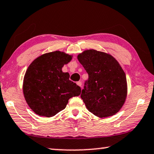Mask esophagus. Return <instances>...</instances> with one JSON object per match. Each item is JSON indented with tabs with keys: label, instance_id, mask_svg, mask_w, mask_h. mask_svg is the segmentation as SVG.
<instances>
[{
	"label": "esophagus",
	"instance_id": "obj_1",
	"mask_svg": "<svg viewBox=\"0 0 154 154\" xmlns=\"http://www.w3.org/2000/svg\"><path fill=\"white\" fill-rule=\"evenodd\" d=\"M77 85H79V86H80V87H82V82L81 81L77 82Z\"/></svg>",
	"mask_w": 154,
	"mask_h": 154
}]
</instances>
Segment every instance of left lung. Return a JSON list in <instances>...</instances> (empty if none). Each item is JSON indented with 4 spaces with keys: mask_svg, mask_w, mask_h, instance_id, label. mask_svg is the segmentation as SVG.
Here are the masks:
<instances>
[{
    "mask_svg": "<svg viewBox=\"0 0 154 154\" xmlns=\"http://www.w3.org/2000/svg\"><path fill=\"white\" fill-rule=\"evenodd\" d=\"M89 75L80 97L89 112L100 118L116 113L125 103L126 75L118 61L109 54L89 49L78 56Z\"/></svg>",
    "mask_w": 154,
    "mask_h": 154,
    "instance_id": "8db88e82",
    "label": "left lung"
}]
</instances>
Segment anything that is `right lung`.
Listing matches in <instances>:
<instances>
[{"instance_id":"1","label":"right lung","mask_w":154,"mask_h":154,"mask_svg":"<svg viewBox=\"0 0 154 154\" xmlns=\"http://www.w3.org/2000/svg\"><path fill=\"white\" fill-rule=\"evenodd\" d=\"M72 56L59 51L45 54L33 61L23 80L25 100L39 116L51 117L66 107L69 99L80 94L81 89L69 80L62 67Z\"/></svg>"}]
</instances>
